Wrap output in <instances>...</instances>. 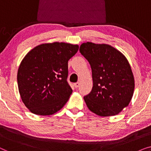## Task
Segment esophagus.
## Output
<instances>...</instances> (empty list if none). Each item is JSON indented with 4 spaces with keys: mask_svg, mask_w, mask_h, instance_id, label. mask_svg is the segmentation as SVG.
I'll list each match as a JSON object with an SVG mask.
<instances>
[{
    "mask_svg": "<svg viewBox=\"0 0 151 151\" xmlns=\"http://www.w3.org/2000/svg\"><path fill=\"white\" fill-rule=\"evenodd\" d=\"M79 86H80L79 82H76V83H74V86H75L76 88L79 87Z\"/></svg>",
    "mask_w": 151,
    "mask_h": 151,
    "instance_id": "esophagus-1",
    "label": "esophagus"
}]
</instances>
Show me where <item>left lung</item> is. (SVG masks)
I'll use <instances>...</instances> for the list:
<instances>
[{"label": "left lung", "instance_id": "obj_1", "mask_svg": "<svg viewBox=\"0 0 151 151\" xmlns=\"http://www.w3.org/2000/svg\"><path fill=\"white\" fill-rule=\"evenodd\" d=\"M80 51L92 70V90L84 97L88 109L101 117L117 115L129 104L135 88L127 58L107 44L84 42Z\"/></svg>", "mask_w": 151, "mask_h": 151}]
</instances>
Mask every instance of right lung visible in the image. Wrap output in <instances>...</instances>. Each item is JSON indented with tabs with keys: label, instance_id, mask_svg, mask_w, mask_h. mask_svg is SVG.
I'll return each mask as SVG.
<instances>
[{
	"label": "right lung",
	"instance_id": "add662e5",
	"mask_svg": "<svg viewBox=\"0 0 151 151\" xmlns=\"http://www.w3.org/2000/svg\"><path fill=\"white\" fill-rule=\"evenodd\" d=\"M78 49L69 43H44L24 57L18 70V86L31 112L51 115L65 106L73 91L67 81L68 61Z\"/></svg>",
	"mask_w": 151,
	"mask_h": 151
}]
</instances>
